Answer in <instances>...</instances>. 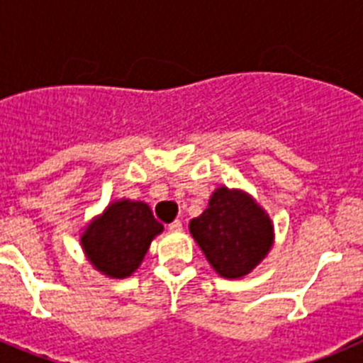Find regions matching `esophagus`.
Masks as SVG:
<instances>
[{
  "label": "esophagus",
  "instance_id": "esophagus-1",
  "mask_svg": "<svg viewBox=\"0 0 363 363\" xmlns=\"http://www.w3.org/2000/svg\"><path fill=\"white\" fill-rule=\"evenodd\" d=\"M169 229H171L172 233H178V230L184 229V223H182V221H179V220H174L171 223V225H169Z\"/></svg>",
  "mask_w": 363,
  "mask_h": 363
}]
</instances>
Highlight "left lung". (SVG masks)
Here are the masks:
<instances>
[{
  "mask_svg": "<svg viewBox=\"0 0 363 363\" xmlns=\"http://www.w3.org/2000/svg\"><path fill=\"white\" fill-rule=\"evenodd\" d=\"M211 267L227 280H240L264 262L274 245L267 211L242 189L220 185L207 209L189 223Z\"/></svg>",
  "mask_w": 363,
  "mask_h": 363,
  "instance_id": "left-lung-1",
  "label": "left lung"
}]
</instances>
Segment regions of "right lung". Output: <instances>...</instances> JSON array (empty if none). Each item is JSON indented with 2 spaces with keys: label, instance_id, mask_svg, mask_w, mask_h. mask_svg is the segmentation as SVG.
I'll return each instance as SVG.
<instances>
[{
  "label": "right lung",
  "instance_id": "add662e5",
  "mask_svg": "<svg viewBox=\"0 0 363 363\" xmlns=\"http://www.w3.org/2000/svg\"><path fill=\"white\" fill-rule=\"evenodd\" d=\"M162 233L163 225L145 201L121 198L83 227L79 243L96 271L123 280L142 265L150 242Z\"/></svg>",
  "mask_w": 363,
  "mask_h": 363
}]
</instances>
